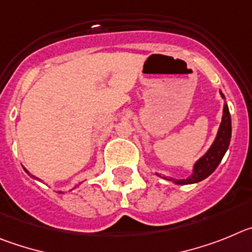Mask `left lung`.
<instances>
[{
    "mask_svg": "<svg viewBox=\"0 0 252 252\" xmlns=\"http://www.w3.org/2000/svg\"><path fill=\"white\" fill-rule=\"evenodd\" d=\"M220 95H221V98L225 100L223 110H222L221 124H220L219 130H217L216 138H215L214 143H212L210 148H208V151L206 152L199 159H197L196 162H194L193 168H192V173L189 174L187 178H182V180H177V178H173V177L159 176V174H157L158 177H160L163 180L172 181L174 185H193V183H198L201 182V181L205 180V178H207V177L210 176V174L214 173L215 169L219 167L222 158H223L225 153L227 152L228 146H230L231 130H232V126H231L230 110H228L227 103H226L225 95L222 94L221 90H220Z\"/></svg>",
    "mask_w": 252,
    "mask_h": 252,
    "instance_id": "left-lung-1",
    "label": "left lung"
}]
</instances>
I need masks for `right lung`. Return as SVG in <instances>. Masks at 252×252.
Wrapping results in <instances>:
<instances>
[{
    "mask_svg": "<svg viewBox=\"0 0 252 252\" xmlns=\"http://www.w3.org/2000/svg\"><path fill=\"white\" fill-rule=\"evenodd\" d=\"M24 169H25V172H26V173H27V174H29V176H30V177H31V176H32V174H31V173H30V172L27 171V169H26V168H24ZM32 177H33V178H36V177H35V176H32ZM36 180H38V178H36ZM61 192H63V191H60V193H61Z\"/></svg>",
    "mask_w": 252,
    "mask_h": 252,
    "instance_id": "obj_1",
    "label": "right lung"
}]
</instances>
